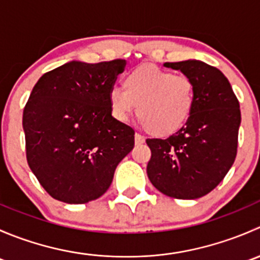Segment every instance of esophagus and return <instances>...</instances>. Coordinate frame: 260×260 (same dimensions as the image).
I'll list each match as a JSON object with an SVG mask.
<instances>
[{"instance_id":"1","label":"esophagus","mask_w":260,"mask_h":260,"mask_svg":"<svg viewBox=\"0 0 260 260\" xmlns=\"http://www.w3.org/2000/svg\"><path fill=\"white\" fill-rule=\"evenodd\" d=\"M135 142H136V145H142V143H145V137H143V136H141L140 133H136Z\"/></svg>"}]
</instances>
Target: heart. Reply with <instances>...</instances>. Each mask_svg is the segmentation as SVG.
Listing matches in <instances>:
<instances>
[{
    "label": "heart",
    "mask_w": 260,
    "mask_h": 260,
    "mask_svg": "<svg viewBox=\"0 0 260 260\" xmlns=\"http://www.w3.org/2000/svg\"><path fill=\"white\" fill-rule=\"evenodd\" d=\"M195 81L188 75L174 74L153 64H141L123 78V90L108 91L112 117L127 122L137 107V117L153 137L165 138L179 132L193 113Z\"/></svg>",
    "instance_id": "obj_1"
}]
</instances>
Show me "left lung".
<instances>
[{
    "mask_svg": "<svg viewBox=\"0 0 260 260\" xmlns=\"http://www.w3.org/2000/svg\"><path fill=\"white\" fill-rule=\"evenodd\" d=\"M188 75L196 85L190 120L166 140H147L151 159L147 175L165 195L192 200L214 190L237 157L240 108L229 80L200 60L165 62Z\"/></svg>",
    "mask_w": 260,
    "mask_h": 260,
    "instance_id": "obj_1",
    "label": "left lung"
}]
</instances>
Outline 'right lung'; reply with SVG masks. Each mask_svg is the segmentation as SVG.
<instances>
[{
    "label": "right lung",
    "mask_w": 260,
    "mask_h": 260,
    "mask_svg": "<svg viewBox=\"0 0 260 260\" xmlns=\"http://www.w3.org/2000/svg\"><path fill=\"white\" fill-rule=\"evenodd\" d=\"M125 60L70 61L45 73L22 115L26 158L51 198L85 204L111 186L135 146V131L112 117L108 91Z\"/></svg>",
    "instance_id": "add662e5"
}]
</instances>
